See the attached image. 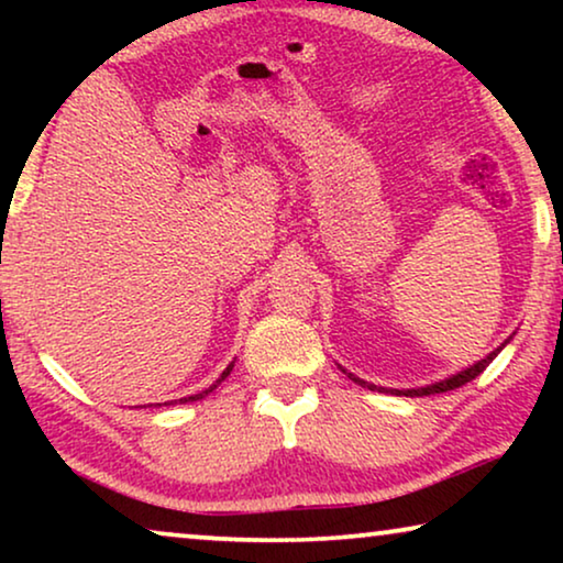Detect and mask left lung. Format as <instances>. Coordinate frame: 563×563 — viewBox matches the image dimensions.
<instances>
[{"label":"left lung","mask_w":563,"mask_h":563,"mask_svg":"<svg viewBox=\"0 0 563 563\" xmlns=\"http://www.w3.org/2000/svg\"><path fill=\"white\" fill-rule=\"evenodd\" d=\"M507 343V341H505ZM503 343V345H505ZM503 345H499L497 351H492L487 358H482L479 364H474L472 368H466V372H461V374H456V376H451V379H445V382H438V384H430V387H420V389H407V391H399V389H395L397 395H407V397H422V395H441V391H451V389H456V387H464L466 382H472V379H476V376H479L484 368H487L489 364H492V358L497 356L499 351H503ZM353 382L356 384H361V387H368V389H376L374 384H368V382H364V379H358V376H353V374H349Z\"/></svg>","instance_id":"1"}]
</instances>
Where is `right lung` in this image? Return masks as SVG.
I'll use <instances>...</instances> for the list:
<instances>
[{"label": "right lung", "mask_w": 563, "mask_h": 563, "mask_svg": "<svg viewBox=\"0 0 563 563\" xmlns=\"http://www.w3.org/2000/svg\"><path fill=\"white\" fill-rule=\"evenodd\" d=\"M230 372H233V364H230V366H228V368H225V372H222V376H220V379H218V382H214V384H212V387H210V389H205V391H199V395H191V397H184V399H179V402H191V399H202V397H205V395H207V391H212V389H214V387H218V384H220V382H225V376H228V374H230ZM172 402H176V399H172Z\"/></svg>", "instance_id": "right-lung-1"}]
</instances>
